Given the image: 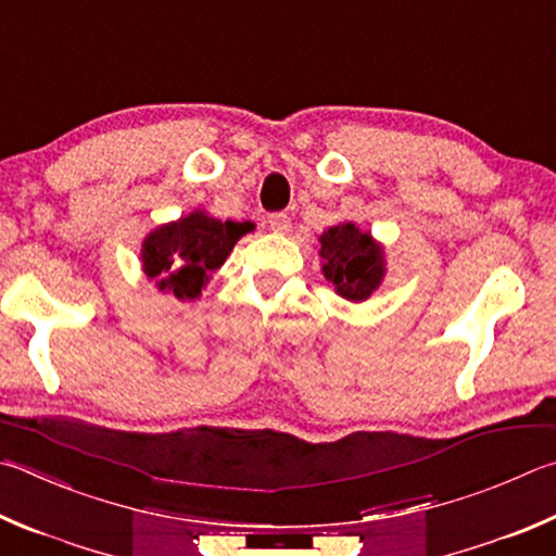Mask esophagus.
Instances as JSON below:
<instances>
[{"label":"esophagus","instance_id":"esophagus-1","mask_svg":"<svg viewBox=\"0 0 556 556\" xmlns=\"http://www.w3.org/2000/svg\"><path fill=\"white\" fill-rule=\"evenodd\" d=\"M269 228L275 230V233H287L291 228V218L287 214H271L269 216Z\"/></svg>","mask_w":556,"mask_h":556}]
</instances>
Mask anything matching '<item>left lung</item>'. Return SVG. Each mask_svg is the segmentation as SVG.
Listing matches in <instances>:
<instances>
[{
	"label": "left lung",
	"instance_id": "left-lung-1",
	"mask_svg": "<svg viewBox=\"0 0 556 556\" xmlns=\"http://www.w3.org/2000/svg\"><path fill=\"white\" fill-rule=\"evenodd\" d=\"M323 257V275L332 281L338 294L348 301H365L379 289L387 265L383 250L375 238L355 224H340L328 228L318 238Z\"/></svg>",
	"mask_w": 556,
	"mask_h": 556
}]
</instances>
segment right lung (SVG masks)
<instances>
[{
	"instance_id": "right-lung-1",
	"label": "right lung",
	"mask_w": 556,
	"mask_h": 556,
	"mask_svg": "<svg viewBox=\"0 0 556 556\" xmlns=\"http://www.w3.org/2000/svg\"><path fill=\"white\" fill-rule=\"evenodd\" d=\"M255 224L211 218L194 211L173 224L157 226L140 248V262L148 279H155L160 291L191 301L201 294L211 271L224 265L230 250Z\"/></svg>"
}]
</instances>
